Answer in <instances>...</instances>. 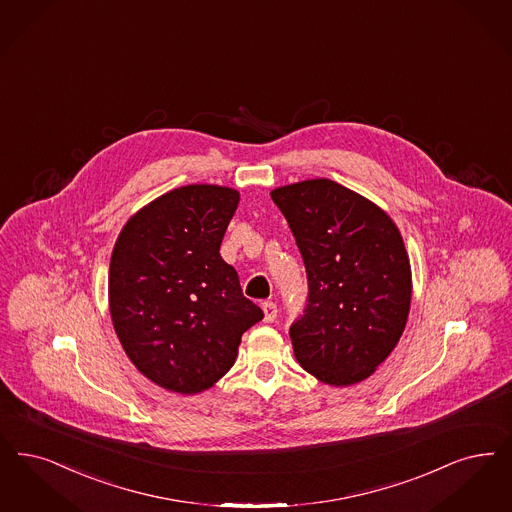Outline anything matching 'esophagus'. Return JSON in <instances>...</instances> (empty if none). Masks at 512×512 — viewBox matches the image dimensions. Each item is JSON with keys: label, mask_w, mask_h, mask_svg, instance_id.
<instances>
[{"label": "esophagus", "mask_w": 512, "mask_h": 512, "mask_svg": "<svg viewBox=\"0 0 512 512\" xmlns=\"http://www.w3.org/2000/svg\"><path fill=\"white\" fill-rule=\"evenodd\" d=\"M263 312H265L266 324H272L276 320V316H278V307H276V303L266 301V303H263Z\"/></svg>", "instance_id": "34e87169"}]
</instances>
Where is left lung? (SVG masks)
I'll return each instance as SVG.
<instances>
[{"mask_svg":"<svg viewBox=\"0 0 512 512\" xmlns=\"http://www.w3.org/2000/svg\"><path fill=\"white\" fill-rule=\"evenodd\" d=\"M307 268V307L291 324L297 362L322 383L368 379L406 328L411 268L389 215L329 179L272 190Z\"/></svg>","mask_w":512,"mask_h":512,"instance_id":"1","label":"left lung"}]
</instances>
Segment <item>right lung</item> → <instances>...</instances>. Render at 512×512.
I'll return each instance as SVG.
<instances>
[{"label": "right lung", "instance_id": "right-lung-1", "mask_svg": "<svg viewBox=\"0 0 512 512\" xmlns=\"http://www.w3.org/2000/svg\"><path fill=\"white\" fill-rule=\"evenodd\" d=\"M238 200L215 184L171 190L127 221L112 251L114 329L135 368L164 389L213 387L265 316L219 253Z\"/></svg>", "mask_w": 512, "mask_h": 512}]
</instances>
